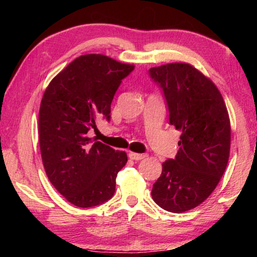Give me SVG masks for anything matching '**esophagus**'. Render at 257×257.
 <instances>
[{
    "label": "esophagus",
    "mask_w": 257,
    "mask_h": 257,
    "mask_svg": "<svg viewBox=\"0 0 257 257\" xmlns=\"http://www.w3.org/2000/svg\"><path fill=\"white\" fill-rule=\"evenodd\" d=\"M129 158L132 160H135V161H139V160L146 158V154H138V153H134V152H130Z\"/></svg>",
    "instance_id": "1"
}]
</instances>
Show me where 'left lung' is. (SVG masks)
<instances>
[{
    "label": "left lung",
    "instance_id": "left-lung-1",
    "mask_svg": "<svg viewBox=\"0 0 257 257\" xmlns=\"http://www.w3.org/2000/svg\"><path fill=\"white\" fill-rule=\"evenodd\" d=\"M162 89L169 123L181 133L175 159L162 164L152 197L163 210L181 213L210 196L227 168L230 152L229 114L213 82L188 63L151 68Z\"/></svg>",
    "mask_w": 257,
    "mask_h": 257
}]
</instances>
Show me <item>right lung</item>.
Listing matches in <instances>:
<instances>
[{
  "label": "right lung",
  "instance_id": "1",
  "mask_svg": "<svg viewBox=\"0 0 257 257\" xmlns=\"http://www.w3.org/2000/svg\"><path fill=\"white\" fill-rule=\"evenodd\" d=\"M135 69L102 54L81 55L55 76L43 95L38 133L43 164L55 189L78 207L111 199L127 154L87 134L96 116L111 119V103Z\"/></svg>",
  "mask_w": 257,
  "mask_h": 257
}]
</instances>
